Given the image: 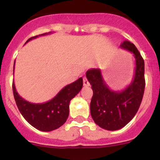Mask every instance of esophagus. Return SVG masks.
<instances>
[{
    "label": "esophagus",
    "mask_w": 160,
    "mask_h": 160,
    "mask_svg": "<svg viewBox=\"0 0 160 160\" xmlns=\"http://www.w3.org/2000/svg\"><path fill=\"white\" fill-rule=\"evenodd\" d=\"M83 85H84V87H88V86H90V83H89L88 80H87V78L86 77L83 78Z\"/></svg>",
    "instance_id": "34e87169"
}]
</instances>
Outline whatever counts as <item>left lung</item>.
<instances>
[{"label":"left lung","instance_id":"obj_1","mask_svg":"<svg viewBox=\"0 0 160 160\" xmlns=\"http://www.w3.org/2000/svg\"><path fill=\"white\" fill-rule=\"evenodd\" d=\"M120 47L131 52L135 58V76L131 84L122 91H114L107 87L99 69L87 71L93 97L90 114L94 122L107 131H116L125 127L134 118L143 97L145 89L144 61L135 46L124 41Z\"/></svg>","mask_w":160,"mask_h":160}]
</instances>
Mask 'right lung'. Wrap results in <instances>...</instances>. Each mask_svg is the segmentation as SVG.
<instances>
[{
    "instance_id": "obj_1",
    "label": "right lung",
    "mask_w": 160,
    "mask_h": 160,
    "mask_svg": "<svg viewBox=\"0 0 160 160\" xmlns=\"http://www.w3.org/2000/svg\"><path fill=\"white\" fill-rule=\"evenodd\" d=\"M48 33L41 35L42 36ZM37 37L29 38L26 42ZM82 86V78H80L77 81L62 89L51 100L44 103L29 102L22 98L17 91L14 82H12V92L17 106L24 118L39 131H51L59 128L66 122L69 116L70 100L78 94Z\"/></svg>"
}]
</instances>
